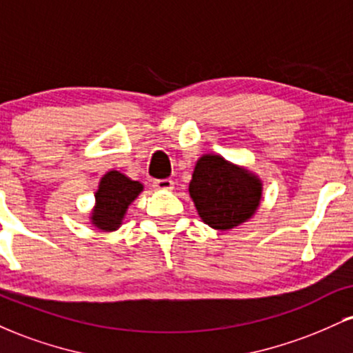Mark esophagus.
Returning a JSON list of instances; mask_svg holds the SVG:
<instances>
[{"label":"esophagus","instance_id":"obj_1","mask_svg":"<svg viewBox=\"0 0 353 353\" xmlns=\"http://www.w3.org/2000/svg\"><path fill=\"white\" fill-rule=\"evenodd\" d=\"M152 185L157 190H171L174 188V182L171 179H157L154 181Z\"/></svg>","mask_w":353,"mask_h":353}]
</instances>
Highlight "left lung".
Returning <instances> with one entry per match:
<instances>
[{
    "mask_svg": "<svg viewBox=\"0 0 353 353\" xmlns=\"http://www.w3.org/2000/svg\"><path fill=\"white\" fill-rule=\"evenodd\" d=\"M264 184L245 165L219 154H202L194 165L189 196L204 224L229 230L254 217L262 202Z\"/></svg>",
    "mask_w": 353,
    "mask_h": 353,
    "instance_id": "1",
    "label": "left lung"
}]
</instances>
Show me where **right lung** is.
<instances>
[{"mask_svg": "<svg viewBox=\"0 0 353 353\" xmlns=\"http://www.w3.org/2000/svg\"><path fill=\"white\" fill-rule=\"evenodd\" d=\"M144 185L119 171H108L101 177L94 192V208L89 221L101 232H114L123 225L129 205L137 199Z\"/></svg>", "mask_w": 353, "mask_h": 353, "instance_id": "obj_1", "label": "right lung"}]
</instances>
